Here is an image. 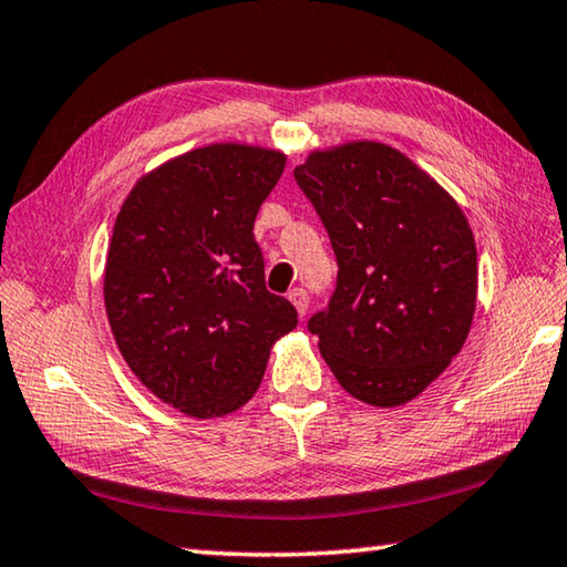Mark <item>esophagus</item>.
I'll list each match as a JSON object with an SVG mask.
<instances>
[{"mask_svg":"<svg viewBox=\"0 0 567 567\" xmlns=\"http://www.w3.org/2000/svg\"><path fill=\"white\" fill-rule=\"evenodd\" d=\"M290 302L295 305V310H297V315H300V318H305V312H307V305H310V295H307L305 290H300V287H297V290H292L290 295Z\"/></svg>","mask_w":567,"mask_h":567,"instance_id":"34e87169","label":"esophagus"}]
</instances>
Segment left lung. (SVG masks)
Listing matches in <instances>:
<instances>
[{
    "label": "left lung",
    "mask_w": 567,
    "mask_h": 567,
    "mask_svg": "<svg viewBox=\"0 0 567 567\" xmlns=\"http://www.w3.org/2000/svg\"><path fill=\"white\" fill-rule=\"evenodd\" d=\"M295 179L338 255V287L307 328L332 375L372 408L425 392L463 350L477 249L455 197L400 150L372 140L315 150Z\"/></svg>",
    "instance_id": "left-lung-1"
}]
</instances>
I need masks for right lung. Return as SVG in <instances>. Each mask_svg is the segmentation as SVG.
Listing matches in <instances>:
<instances>
[{
  "instance_id": "obj_1",
  "label": "right lung",
  "mask_w": 567,
  "mask_h": 567,
  "mask_svg": "<svg viewBox=\"0 0 567 567\" xmlns=\"http://www.w3.org/2000/svg\"><path fill=\"white\" fill-rule=\"evenodd\" d=\"M280 150L217 142L142 175L114 219L104 310L124 362L189 417L229 415L260 388L297 310L267 292L252 227Z\"/></svg>"
}]
</instances>
